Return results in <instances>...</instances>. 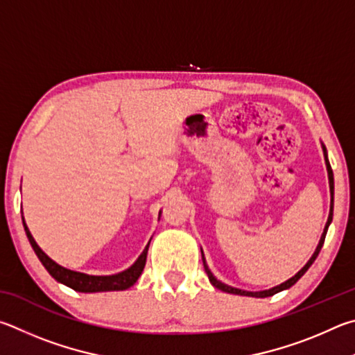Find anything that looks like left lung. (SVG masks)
<instances>
[{
    "label": "left lung",
    "mask_w": 355,
    "mask_h": 355,
    "mask_svg": "<svg viewBox=\"0 0 355 355\" xmlns=\"http://www.w3.org/2000/svg\"><path fill=\"white\" fill-rule=\"evenodd\" d=\"M321 148H322V154H324V162H326V168H327V178H329V190H331V210H329V216H327V223H326V226H324V231H322V234H321V239H320V243H318V246H316V250H315V252L312 254V257L309 259V262L302 266V268L296 272V275L293 276V277H290L288 281H285V282H282L281 285H276V287H272V288H270V290H262V291H246V290H240V288H235V287H231V285H227V284H225V282H221V281H218V279H216L215 276H214V272L210 271V268L207 266V262H206V257H204V252H202V250H201V256H202V263H204V270H206V272H207V276H209V281H210V284L214 285L215 288H218V290H221V291H226V293H231V295H240V296H251V297H268V296H272V295H276V293H279V291H282V290H287V288H290L291 285H295L297 281H300V279L306 275V271L310 268V266H312V263L315 262V259L318 257V254H320V251H321V248H322V245H324V239H326V234H327V229H329V226H331V223H332V216H334V173H332V168H331V164H329V159H327V149H326V146H324V143H321Z\"/></svg>",
    "instance_id": "obj_1"
}]
</instances>
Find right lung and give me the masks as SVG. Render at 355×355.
<instances>
[{"mask_svg":"<svg viewBox=\"0 0 355 355\" xmlns=\"http://www.w3.org/2000/svg\"><path fill=\"white\" fill-rule=\"evenodd\" d=\"M159 218H160V212H159ZM21 220H23L24 232H26V235H28L31 246H33V250L37 254V257H39L42 265L45 266L49 275H51L58 282L64 284V285H67V287H70L76 291H80V293H98V291L128 290L129 287H132V285L137 282V279L140 277L143 268H145L148 248H149V241L151 240L148 241V245L145 246V250H143L139 259H137L128 270L116 272V275L93 276V275H85V272L68 270V268H65V266L55 263L53 259H49L46 254L42 251V248L35 243L33 234H31V231L28 229L23 215H21Z\"/></svg>","mask_w":355,"mask_h":355,"instance_id":"add662e5","label":"right lung"}]
</instances>
